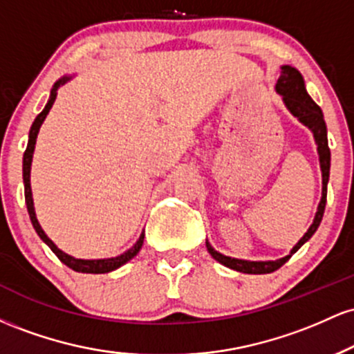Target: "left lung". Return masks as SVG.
Masks as SVG:
<instances>
[{
	"mask_svg": "<svg viewBox=\"0 0 354 354\" xmlns=\"http://www.w3.org/2000/svg\"><path fill=\"white\" fill-rule=\"evenodd\" d=\"M276 91L283 96L284 104L290 109L293 115L301 121L303 124H306L311 129L313 135H315L316 145H318V153H319V165L321 171H323V196H321L318 213H316L315 221L310 226V230L304 233V236L296 243V246L291 250V253L284 256L281 259H276V261H245V259H234L230 256H225L218 251L213 250V246L206 241V248H208L209 254L213 256L216 261L221 265L231 268V270L241 271V273L248 274H266L273 273V271L281 268L288 259L293 256L296 251L301 248L304 243L310 239L315 231L318 230L321 219L324 214V206H326V193H328V180H330V165H331V153L330 146H328V133H326V123H324L323 111L318 104L310 98V95L306 93L304 88V81L301 73L291 66H283L281 68V76H279L278 83H276Z\"/></svg>",
	"mask_w": 354,
	"mask_h": 354,
	"instance_id": "8db88e82",
	"label": "left lung"
}]
</instances>
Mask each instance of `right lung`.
Returning a JSON list of instances; mask_svg holds the SVG:
<instances>
[{"instance_id": "obj_1", "label": "right lung", "mask_w": 354, "mask_h": 354, "mask_svg": "<svg viewBox=\"0 0 354 354\" xmlns=\"http://www.w3.org/2000/svg\"><path fill=\"white\" fill-rule=\"evenodd\" d=\"M70 80V76H64V78H61L59 81H56L55 86L51 89V95H50V100H48L46 106L41 113H39L38 116H36L33 126H31L30 129V140H28V146H26V151H24V156H23V183H24V201H26V208H28V214H30V219L31 223H33V228L36 233H38V236L43 239L44 243H46L48 246L51 248V251L58 256V259L61 263H64L68 268H71V270L78 271V273H95V274H100V273H109V271L116 270V268L123 266L124 263H128L129 259L135 258L138 254V251L141 250V246H143V239H145V233H141L140 239L136 241V245L131 248V250H128L126 253L116 256V258H109V259H78V258H73V256L63 253V251L58 250L56 248L55 243L51 241L50 238L44 234V231L41 230V226H39L38 219H36V214H35V208H33V198H31V186H30V171H31V160H33V151H35V145H36V136H38V131L39 128H41L44 118H46L48 113H50V109L53 106V103H55L56 100V91H58V88L61 84H64L66 81Z\"/></svg>"}]
</instances>
